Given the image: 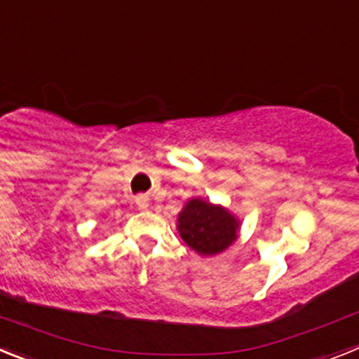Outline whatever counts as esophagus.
Wrapping results in <instances>:
<instances>
[{
  "label": "esophagus",
  "mask_w": 359,
  "mask_h": 359,
  "mask_svg": "<svg viewBox=\"0 0 359 359\" xmlns=\"http://www.w3.org/2000/svg\"><path fill=\"white\" fill-rule=\"evenodd\" d=\"M135 204L139 205L141 210H148L149 197H148V195H137V197H135Z\"/></svg>",
  "instance_id": "1"
}]
</instances>
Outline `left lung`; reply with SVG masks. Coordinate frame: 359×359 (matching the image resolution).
<instances>
[{
  "label": "left lung",
  "instance_id": "8db88e82",
  "mask_svg": "<svg viewBox=\"0 0 359 359\" xmlns=\"http://www.w3.org/2000/svg\"><path fill=\"white\" fill-rule=\"evenodd\" d=\"M238 222L220 205L204 201H189L179 215L182 240L198 255H217L236 238Z\"/></svg>",
  "mask_w": 359,
  "mask_h": 359
}]
</instances>
